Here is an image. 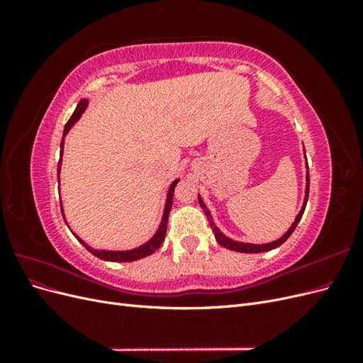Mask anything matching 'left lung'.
<instances>
[{
    "mask_svg": "<svg viewBox=\"0 0 363 363\" xmlns=\"http://www.w3.org/2000/svg\"><path fill=\"white\" fill-rule=\"evenodd\" d=\"M306 182H307V183H306V196H304V203H303V207H301L300 213L296 215L295 221L292 223V225L289 227L288 232L284 233L280 239L274 240V242H269V244H260V245H257V244H245V242H238V240H233V239L227 238L225 235L221 233V230H219V228L215 225L213 219H212V215H211V212H208V208L206 207V204L203 203L200 195H199V201H200V206L203 207V211H204V213H206V216H207V219H208V224H211V227H212V230H213V233H215V238H216V242H218L219 245H223L224 248H228V250L239 251V252H263V251H269V250H272V248H277V247H280L283 242H286V239L292 235V232L295 230L296 224L300 223V219H301V216H303V213H304L306 204H307V199H309V171H307V174H306Z\"/></svg>",
    "mask_w": 363,
    "mask_h": 363,
    "instance_id": "8db88e82",
    "label": "left lung"
}]
</instances>
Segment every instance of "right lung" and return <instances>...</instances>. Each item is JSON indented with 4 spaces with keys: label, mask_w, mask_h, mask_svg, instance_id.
<instances>
[{
    "label": "right lung",
    "mask_w": 363,
    "mask_h": 363,
    "mask_svg": "<svg viewBox=\"0 0 363 363\" xmlns=\"http://www.w3.org/2000/svg\"><path fill=\"white\" fill-rule=\"evenodd\" d=\"M87 101L86 98H83V100H80V103L77 104L75 111L72 113V116L69 118V121L67 123V125H65V130H63V139L60 142V160H59V164H57V180H59V174H60V167H62V155H63V144H65V136L68 135V131L72 128V125L77 123V121L80 119L82 113L86 111L87 107ZM179 183V179L174 180L172 184L169 186L168 189V195H167V203H164V211H163V216H162V223L157 228V232L155 233V236H152L148 242L142 244L140 247L138 248H133V250H125V251H108V250H95L92 247L87 245L84 240H82L79 236L74 235L77 239H79V242L83 244V247L91 251L94 256H96L98 259H103V260H108V262H133V260H138V259H142V257H147L150 255H152L163 242L164 239V235H167V224H168V216H169V212H171V207H172V196H174V189H175V184ZM60 208H62V215H63V207H62V201H60ZM63 219H65V215H63ZM65 223H67V219H65ZM68 224V223H67Z\"/></svg>",
    "instance_id": "right-lung-1"
}]
</instances>
